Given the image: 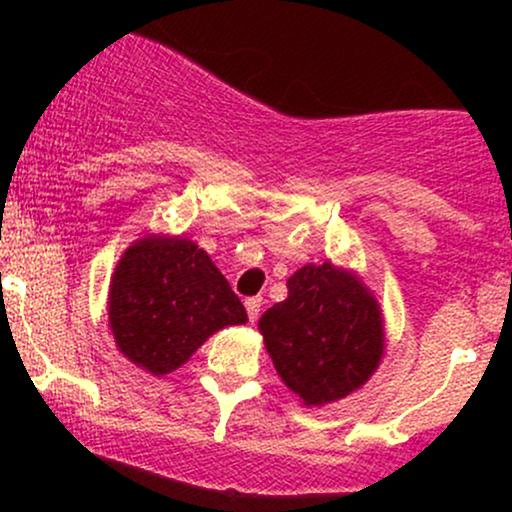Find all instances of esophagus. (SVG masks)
Wrapping results in <instances>:
<instances>
[{
    "label": "esophagus",
    "mask_w": 512,
    "mask_h": 512,
    "mask_svg": "<svg viewBox=\"0 0 512 512\" xmlns=\"http://www.w3.org/2000/svg\"><path fill=\"white\" fill-rule=\"evenodd\" d=\"M245 308H248V317H250V322H255L257 317H260L262 298H248V301H245Z\"/></svg>",
    "instance_id": "obj_1"
}]
</instances>
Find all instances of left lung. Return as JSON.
Returning <instances> with one entry per match:
<instances>
[{
	"label": "left lung",
	"instance_id": "obj_1",
	"mask_svg": "<svg viewBox=\"0 0 512 512\" xmlns=\"http://www.w3.org/2000/svg\"><path fill=\"white\" fill-rule=\"evenodd\" d=\"M286 286L289 298L260 317L276 373L305 404L358 390L383 356L378 301L330 262L305 264Z\"/></svg>",
	"mask_w": 512,
	"mask_h": 512
}]
</instances>
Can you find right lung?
<instances>
[{
  "instance_id": "add662e5",
  "label": "right lung",
  "mask_w": 512,
  "mask_h": 512,
  "mask_svg": "<svg viewBox=\"0 0 512 512\" xmlns=\"http://www.w3.org/2000/svg\"><path fill=\"white\" fill-rule=\"evenodd\" d=\"M108 315L122 354L154 375L180 368L216 330L248 322L226 276L187 238H144L127 248Z\"/></svg>"
}]
</instances>
